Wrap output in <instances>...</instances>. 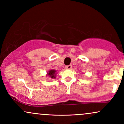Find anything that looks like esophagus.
<instances>
[{
    "label": "esophagus",
    "instance_id": "obj_1",
    "mask_svg": "<svg viewBox=\"0 0 124 124\" xmlns=\"http://www.w3.org/2000/svg\"><path fill=\"white\" fill-rule=\"evenodd\" d=\"M65 68H66V69L69 70V69H71V68H72V65H68V66H66Z\"/></svg>",
    "mask_w": 124,
    "mask_h": 124
}]
</instances>
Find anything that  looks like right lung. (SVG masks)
<instances>
[{"label":"right lung","mask_w":124,"mask_h":124,"mask_svg":"<svg viewBox=\"0 0 124 124\" xmlns=\"http://www.w3.org/2000/svg\"><path fill=\"white\" fill-rule=\"evenodd\" d=\"M56 70L55 69H51L49 70L46 73V76H49L50 77L51 79H55L56 76Z\"/></svg>","instance_id":"1"}]
</instances>
